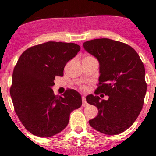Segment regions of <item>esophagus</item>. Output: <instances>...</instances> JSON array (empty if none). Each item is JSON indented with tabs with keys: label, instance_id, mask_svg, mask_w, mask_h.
<instances>
[{
	"label": "esophagus",
	"instance_id": "obj_1",
	"mask_svg": "<svg viewBox=\"0 0 156 156\" xmlns=\"http://www.w3.org/2000/svg\"><path fill=\"white\" fill-rule=\"evenodd\" d=\"M82 106H83V107H86V106H87L88 104H87V101H86V98H85V97L83 96L82 98Z\"/></svg>",
	"mask_w": 156,
	"mask_h": 156
}]
</instances>
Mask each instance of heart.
Here are the masks:
<instances>
[{
    "label": "heart",
    "mask_w": 156,
    "mask_h": 156,
    "mask_svg": "<svg viewBox=\"0 0 156 156\" xmlns=\"http://www.w3.org/2000/svg\"><path fill=\"white\" fill-rule=\"evenodd\" d=\"M80 89H81V90H82L84 91V90H86V87H85V86H80Z\"/></svg>",
    "instance_id": "1"
}]
</instances>
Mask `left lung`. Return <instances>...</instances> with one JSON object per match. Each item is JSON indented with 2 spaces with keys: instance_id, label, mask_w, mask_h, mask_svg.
Instances as JSON below:
<instances>
[{
  "instance_id": "1",
  "label": "left lung",
  "mask_w": 156,
  "mask_h": 156,
  "mask_svg": "<svg viewBox=\"0 0 156 156\" xmlns=\"http://www.w3.org/2000/svg\"><path fill=\"white\" fill-rule=\"evenodd\" d=\"M84 49L100 62L99 84L95 95L87 102L98 109V115L89 123L106 135H118L128 129L137 118L147 90L145 67L134 48L110 38L84 42ZM100 93L109 96L101 100Z\"/></svg>"
}]
</instances>
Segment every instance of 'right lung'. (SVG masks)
Segmentation results:
<instances>
[{
  "instance_id": "right-lung-1",
  "label": "right lung",
  "mask_w": 156,
  "mask_h": 156,
  "mask_svg": "<svg viewBox=\"0 0 156 156\" xmlns=\"http://www.w3.org/2000/svg\"><path fill=\"white\" fill-rule=\"evenodd\" d=\"M80 50L74 43L48 41L27 48L18 60L10 94L18 118L33 135L44 137L60 133L70 113L82 105L76 90L69 89L58 96L51 90L55 76L64 75V66Z\"/></svg>"
}]
</instances>
